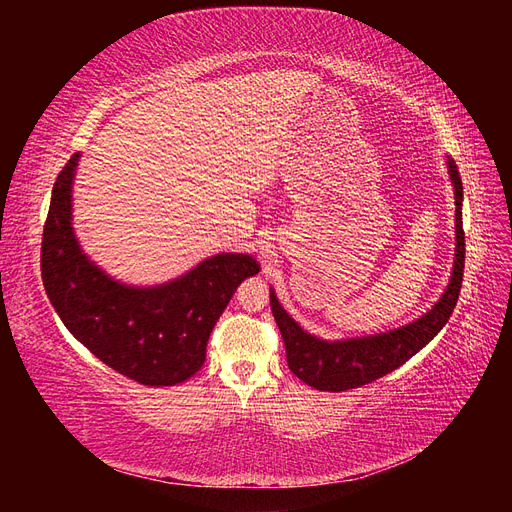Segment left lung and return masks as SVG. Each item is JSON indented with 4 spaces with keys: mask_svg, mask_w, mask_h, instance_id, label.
Returning <instances> with one entry per match:
<instances>
[{
    "mask_svg": "<svg viewBox=\"0 0 512 512\" xmlns=\"http://www.w3.org/2000/svg\"><path fill=\"white\" fill-rule=\"evenodd\" d=\"M448 175H451L455 188V265L451 282H448L440 301L433 305L425 316L399 327L395 331H386L371 337L344 339V342H324L314 335L305 333L294 322L286 309L277 301L271 290V312L280 327L286 346L288 367L294 376L305 384L314 386L318 391H348L359 389L363 384L374 382L393 369L404 365L408 359L425 348L433 337L451 318L459 299V290L463 282V260H466V237H463L461 222V200L463 185L459 177L457 164L448 158Z\"/></svg>",
    "mask_w": 512,
    "mask_h": 512,
    "instance_id": "left-lung-1",
    "label": "left lung"
}]
</instances>
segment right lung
Listing matches in <instances>:
<instances>
[{"mask_svg":"<svg viewBox=\"0 0 512 512\" xmlns=\"http://www.w3.org/2000/svg\"><path fill=\"white\" fill-rule=\"evenodd\" d=\"M79 153L61 170L42 232V282L57 316L79 342L121 376L173 386L203 367L209 335L245 277L247 254H218L177 280L134 288L91 262L72 230V179Z\"/></svg>","mask_w":512,"mask_h":512,"instance_id":"obj_1","label":"right lung"}]
</instances>
